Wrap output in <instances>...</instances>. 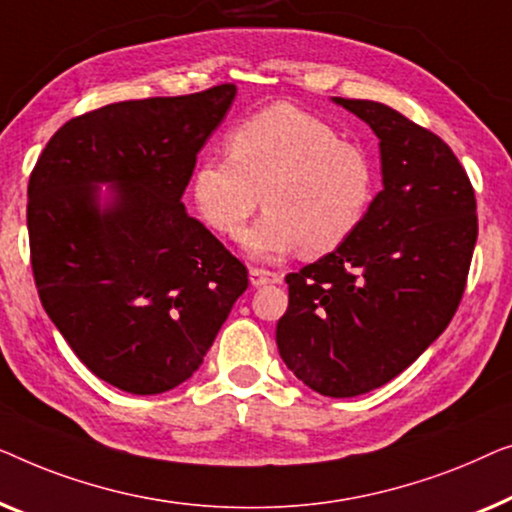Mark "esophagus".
Instances as JSON below:
<instances>
[{
	"label": "esophagus",
	"instance_id": "34e87169",
	"mask_svg": "<svg viewBox=\"0 0 512 512\" xmlns=\"http://www.w3.org/2000/svg\"><path fill=\"white\" fill-rule=\"evenodd\" d=\"M250 285L253 287H264V285H273V283H280V276L273 271H266V269H250Z\"/></svg>",
	"mask_w": 512,
	"mask_h": 512
}]
</instances>
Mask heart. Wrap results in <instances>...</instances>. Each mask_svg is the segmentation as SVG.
<instances>
[{
	"label": "heart",
	"mask_w": 512,
	"mask_h": 512,
	"mask_svg": "<svg viewBox=\"0 0 512 512\" xmlns=\"http://www.w3.org/2000/svg\"><path fill=\"white\" fill-rule=\"evenodd\" d=\"M227 146L229 155L197 164L192 199L201 220L227 239H239L264 204V218L246 234V250L257 259L334 253L376 197L371 155L294 104L253 113L229 132Z\"/></svg>",
	"instance_id": "heart-1"
}]
</instances>
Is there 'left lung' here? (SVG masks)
<instances>
[{
  "label": "left lung",
  "mask_w": 512,
  "mask_h": 512,
  "mask_svg": "<svg viewBox=\"0 0 512 512\" xmlns=\"http://www.w3.org/2000/svg\"><path fill=\"white\" fill-rule=\"evenodd\" d=\"M331 102L378 136L383 190L341 248L285 278L290 306L276 343L301 383L348 399L397 378L450 325L478 218L448 143L385 104Z\"/></svg>",
  "instance_id": "8db88e82"
}]
</instances>
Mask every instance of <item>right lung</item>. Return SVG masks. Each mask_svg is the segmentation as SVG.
<instances>
[{
    "mask_svg": "<svg viewBox=\"0 0 512 512\" xmlns=\"http://www.w3.org/2000/svg\"><path fill=\"white\" fill-rule=\"evenodd\" d=\"M234 97L225 83L85 113L57 129L30 176L41 304L78 359L122 392L185 383L248 287L246 266L181 201Z\"/></svg>",
    "mask_w": 512,
    "mask_h": 512,
    "instance_id": "obj_1",
    "label": "right lung"
}]
</instances>
